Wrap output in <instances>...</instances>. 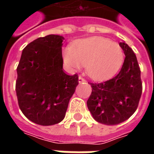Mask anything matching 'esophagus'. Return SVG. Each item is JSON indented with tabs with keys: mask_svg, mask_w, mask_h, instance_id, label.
Wrapping results in <instances>:
<instances>
[{
	"mask_svg": "<svg viewBox=\"0 0 154 154\" xmlns=\"http://www.w3.org/2000/svg\"><path fill=\"white\" fill-rule=\"evenodd\" d=\"M78 82H86V79L83 78L82 77L79 76V77H78Z\"/></svg>",
	"mask_w": 154,
	"mask_h": 154,
	"instance_id": "1",
	"label": "esophagus"
}]
</instances>
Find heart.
<instances>
[{
  "mask_svg": "<svg viewBox=\"0 0 154 154\" xmlns=\"http://www.w3.org/2000/svg\"><path fill=\"white\" fill-rule=\"evenodd\" d=\"M63 60L72 70L86 65L87 75L96 81L110 78L119 70L124 62V52L119 44L100 36L76 41L67 48Z\"/></svg>",
  "mask_w": 154,
  "mask_h": 154,
  "instance_id": "1",
  "label": "heart"
}]
</instances>
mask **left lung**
<instances>
[{
	"label": "left lung",
	"instance_id": "obj_1",
	"mask_svg": "<svg viewBox=\"0 0 154 154\" xmlns=\"http://www.w3.org/2000/svg\"><path fill=\"white\" fill-rule=\"evenodd\" d=\"M125 55L116 77L100 83H91L87 107L97 122L113 125L128 119L135 112L142 94L140 67L132 48L119 43Z\"/></svg>",
	"mask_w": 154,
	"mask_h": 154
}]
</instances>
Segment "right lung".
I'll return each mask as SVG.
<instances>
[{
    "mask_svg": "<svg viewBox=\"0 0 154 154\" xmlns=\"http://www.w3.org/2000/svg\"><path fill=\"white\" fill-rule=\"evenodd\" d=\"M63 37L49 35L35 39L22 51L15 91L26 118L40 125H53L65 117L78 85V75L63 69Z\"/></svg>",
    "mask_w": 154,
    "mask_h": 154,
    "instance_id": "right-lung-1",
    "label": "right lung"
}]
</instances>
